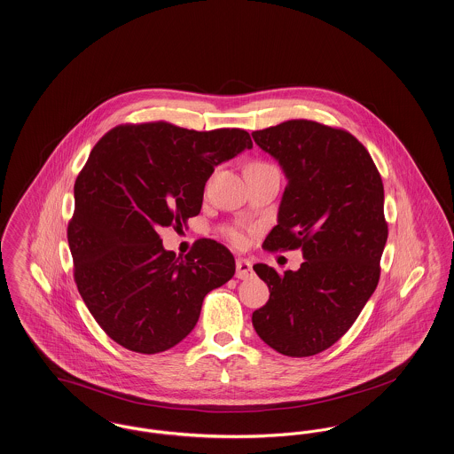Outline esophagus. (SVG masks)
<instances>
[{
  "mask_svg": "<svg viewBox=\"0 0 454 454\" xmlns=\"http://www.w3.org/2000/svg\"><path fill=\"white\" fill-rule=\"evenodd\" d=\"M253 276V269H251V262L238 258L236 260V278L238 279H249Z\"/></svg>",
  "mask_w": 454,
  "mask_h": 454,
  "instance_id": "34e87169",
  "label": "esophagus"
}]
</instances>
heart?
<instances>
[{"label": "heart", "instance_id": "b5f03b06", "mask_svg": "<svg viewBox=\"0 0 454 454\" xmlns=\"http://www.w3.org/2000/svg\"><path fill=\"white\" fill-rule=\"evenodd\" d=\"M254 165H263V163H253V165L249 166ZM229 238H231V241L236 243V245H243V243H245V234H243L241 231H238V229H231V231H229Z\"/></svg>", "mask_w": 454, "mask_h": 454}]
</instances>
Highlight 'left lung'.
Instances as JSON below:
<instances>
[{
    "label": "left lung",
    "instance_id": "left-lung-1",
    "mask_svg": "<svg viewBox=\"0 0 454 454\" xmlns=\"http://www.w3.org/2000/svg\"><path fill=\"white\" fill-rule=\"evenodd\" d=\"M251 135L288 178L263 247H301L305 258L285 274L253 265L270 291L253 328L283 356H316L348 331L378 286L388 236L381 176L345 129L291 120Z\"/></svg>",
    "mask_w": 454,
    "mask_h": 454
}]
</instances>
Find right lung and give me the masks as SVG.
I'll use <instances>...</instances> for the list:
<instances>
[{
  "mask_svg": "<svg viewBox=\"0 0 454 454\" xmlns=\"http://www.w3.org/2000/svg\"><path fill=\"white\" fill-rule=\"evenodd\" d=\"M251 147L239 128L196 131L165 121L118 126L93 147L74 184L67 241L82 301L124 348L175 347L194 330L207 293L234 276L223 245L200 239L176 256L158 232L200 215L215 166Z\"/></svg>",
  "mask_w": 454,
  "mask_h": 454,
  "instance_id": "1",
  "label": "right lung"
}]
</instances>
